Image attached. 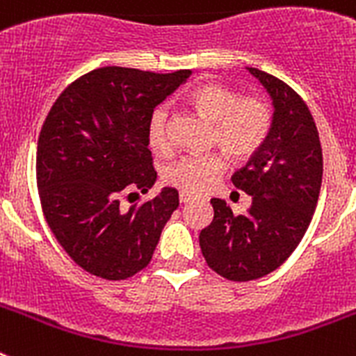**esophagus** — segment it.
I'll return each instance as SVG.
<instances>
[{
  "label": "esophagus",
  "mask_w": 356,
  "mask_h": 356,
  "mask_svg": "<svg viewBox=\"0 0 356 356\" xmlns=\"http://www.w3.org/2000/svg\"><path fill=\"white\" fill-rule=\"evenodd\" d=\"M180 203H188V201L193 200V194H188V193H184V191H181L180 193Z\"/></svg>",
  "instance_id": "obj_1"
}]
</instances>
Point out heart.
<instances>
[{
  "instance_id": "b5f03b06",
  "label": "heart",
  "mask_w": 356,
  "mask_h": 356,
  "mask_svg": "<svg viewBox=\"0 0 356 356\" xmlns=\"http://www.w3.org/2000/svg\"><path fill=\"white\" fill-rule=\"evenodd\" d=\"M188 102L213 122L212 143L235 162H244L257 155L271 134V105L260 96H241L229 85L209 81L197 85L188 96ZM147 143L159 155L171 153L165 108H156L151 114ZM225 171L226 159L221 153L184 156L165 169L163 180L184 193L200 194Z\"/></svg>"
}]
</instances>
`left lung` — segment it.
Listing matches in <instances>:
<instances>
[{
    "label": "left lung",
    "mask_w": 356,
    "mask_h": 356,
    "mask_svg": "<svg viewBox=\"0 0 356 356\" xmlns=\"http://www.w3.org/2000/svg\"><path fill=\"white\" fill-rule=\"evenodd\" d=\"M275 103L271 134L232 181L251 196L235 216L212 197L213 219L201 229L200 246L212 271L250 282L278 269L298 248L316 212L323 181L319 134L303 97L269 72L250 67Z\"/></svg>",
    "instance_id": "1"
}]
</instances>
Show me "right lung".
<instances>
[{"mask_svg":"<svg viewBox=\"0 0 356 356\" xmlns=\"http://www.w3.org/2000/svg\"><path fill=\"white\" fill-rule=\"evenodd\" d=\"M191 71L99 67L69 83L46 115L37 143V188L44 217L83 271L127 280L151 262L178 193L124 207L153 187L147 122Z\"/></svg>","mask_w":356,"mask_h":356,"instance_id":"add662e5","label":"right lung"}]
</instances>
